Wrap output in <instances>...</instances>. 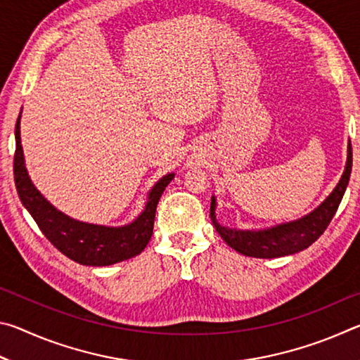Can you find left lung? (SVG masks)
Wrapping results in <instances>:
<instances>
[{
	"label": "left lung",
	"mask_w": 360,
	"mask_h": 360,
	"mask_svg": "<svg viewBox=\"0 0 360 360\" xmlns=\"http://www.w3.org/2000/svg\"><path fill=\"white\" fill-rule=\"evenodd\" d=\"M352 168V148L348 144V158H346L345 172L341 179L333 188L332 193L322 202L318 208L303 216L297 221L278 224L275 227L264 230H240L224 227L216 219V198H211L210 216L212 225H214L217 233L227 245L235 249L236 252L248 257L257 259H275L283 255H290L300 252L324 233L327 225L330 224L332 217L337 212L341 198H343L346 187H348L349 176Z\"/></svg>",
	"instance_id": "8db88e82"
}]
</instances>
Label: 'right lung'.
Returning a JSON list of instances; mask_svg holds the SVG:
<instances>
[{"mask_svg": "<svg viewBox=\"0 0 360 360\" xmlns=\"http://www.w3.org/2000/svg\"><path fill=\"white\" fill-rule=\"evenodd\" d=\"M20 114L15 124L14 181L22 205L32 214L46 238L66 257L81 265L106 266L141 254L154 230L158 200L174 178V173L163 176L155 182L149 192L144 211L129 225L106 227L76 221L49 203L30 179L20 141Z\"/></svg>", "mask_w": 360, "mask_h": 360, "instance_id": "add662e5", "label": "right lung"}]
</instances>
